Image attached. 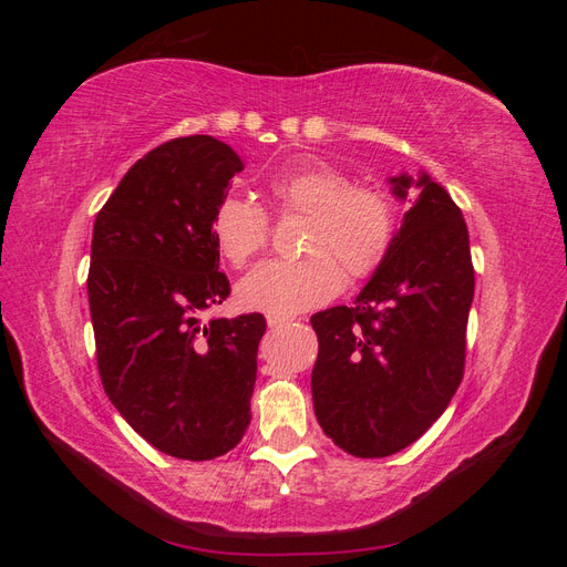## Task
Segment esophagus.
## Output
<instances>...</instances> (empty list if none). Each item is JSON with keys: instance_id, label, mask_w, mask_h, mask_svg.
I'll return each mask as SVG.
<instances>
[{"instance_id": "34e87169", "label": "esophagus", "mask_w": 567, "mask_h": 567, "mask_svg": "<svg viewBox=\"0 0 567 567\" xmlns=\"http://www.w3.org/2000/svg\"><path fill=\"white\" fill-rule=\"evenodd\" d=\"M267 323H269L271 331H277V329H284L286 323H290V319L288 317H277V315H267Z\"/></svg>"}]
</instances>
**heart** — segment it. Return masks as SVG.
I'll list each match as a JSON object with an SVG mask.
<instances>
[{"label": "heart", "instance_id": "heart-1", "mask_svg": "<svg viewBox=\"0 0 567 567\" xmlns=\"http://www.w3.org/2000/svg\"><path fill=\"white\" fill-rule=\"evenodd\" d=\"M265 192L281 215H307L302 260H269L236 288L238 305L252 312L290 317L329 302L350 279H367L381 267L394 236V205L379 186L326 163H286L265 179ZM213 238L234 267H246L269 241L260 205L227 196L213 213Z\"/></svg>", "mask_w": 567, "mask_h": 567}]
</instances>
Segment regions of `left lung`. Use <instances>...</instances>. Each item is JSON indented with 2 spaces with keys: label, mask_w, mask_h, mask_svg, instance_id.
Instances as JSON below:
<instances>
[{
  "label": "left lung",
  "mask_w": 567,
  "mask_h": 567,
  "mask_svg": "<svg viewBox=\"0 0 567 567\" xmlns=\"http://www.w3.org/2000/svg\"><path fill=\"white\" fill-rule=\"evenodd\" d=\"M409 200L381 267L354 302L317 312L315 414L340 450L390 456L416 442L463 379L475 290L468 229L447 188L419 169L388 179Z\"/></svg>",
  "instance_id": "obj_1"
}]
</instances>
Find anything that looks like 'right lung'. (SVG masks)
<instances>
[{
    "mask_svg": "<svg viewBox=\"0 0 567 567\" xmlns=\"http://www.w3.org/2000/svg\"><path fill=\"white\" fill-rule=\"evenodd\" d=\"M208 134L179 136L136 161L99 210L87 277L101 383L163 454L208 461L250 423L262 315L210 319L229 296L213 213L241 173Z\"/></svg>",
    "mask_w": 567,
    "mask_h": 567,
    "instance_id": "add662e5",
    "label": "right lung"
}]
</instances>
